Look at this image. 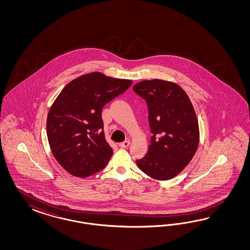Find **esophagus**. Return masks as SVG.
<instances>
[{
    "instance_id": "obj_1",
    "label": "esophagus",
    "mask_w": 250,
    "mask_h": 250,
    "mask_svg": "<svg viewBox=\"0 0 250 250\" xmlns=\"http://www.w3.org/2000/svg\"><path fill=\"white\" fill-rule=\"evenodd\" d=\"M129 146H130V141L129 140L124 141V142H122V143L119 144V146L123 147V148H126V147H128Z\"/></svg>"
}]
</instances>
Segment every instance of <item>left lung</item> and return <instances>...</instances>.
<instances>
[{
    "instance_id": "left-lung-1",
    "label": "left lung",
    "mask_w": 250,
    "mask_h": 250,
    "mask_svg": "<svg viewBox=\"0 0 250 250\" xmlns=\"http://www.w3.org/2000/svg\"><path fill=\"white\" fill-rule=\"evenodd\" d=\"M133 90L148 108L152 136L148 151L136 165L153 179L167 181L179 174L193 158L199 144V126L186 92L169 82L144 81Z\"/></svg>"
}]
</instances>
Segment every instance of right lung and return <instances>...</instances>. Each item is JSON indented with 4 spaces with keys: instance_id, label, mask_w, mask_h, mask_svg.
I'll use <instances>...</instances> for the list:
<instances>
[{
    "instance_id": "add662e5",
    "label": "right lung",
    "mask_w": 250,
    "mask_h": 250,
    "mask_svg": "<svg viewBox=\"0 0 250 250\" xmlns=\"http://www.w3.org/2000/svg\"><path fill=\"white\" fill-rule=\"evenodd\" d=\"M131 84L93 72L61 91L47 114L46 134L55 159L68 173L86 178L105 167L113 148L104 137L102 110Z\"/></svg>"
}]
</instances>
